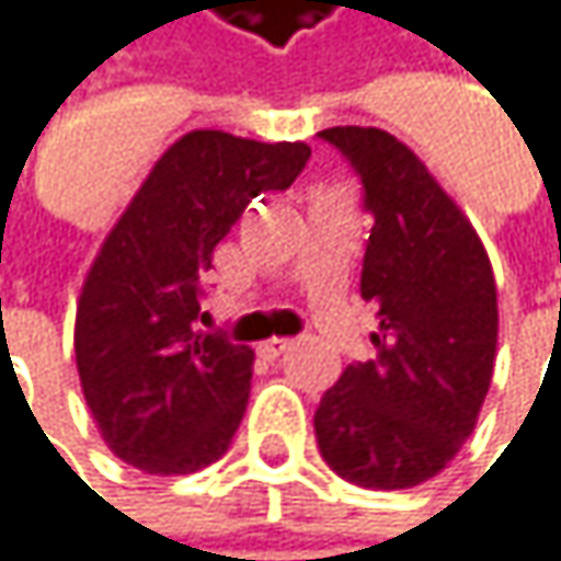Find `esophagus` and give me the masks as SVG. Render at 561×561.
Listing matches in <instances>:
<instances>
[{
	"instance_id": "1",
	"label": "esophagus",
	"mask_w": 561,
	"mask_h": 561,
	"mask_svg": "<svg viewBox=\"0 0 561 561\" xmlns=\"http://www.w3.org/2000/svg\"><path fill=\"white\" fill-rule=\"evenodd\" d=\"M287 350H294V340H284V336H274V340L261 343V356L264 359H280Z\"/></svg>"
}]
</instances>
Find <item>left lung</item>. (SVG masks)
<instances>
[{
  "label": "left lung",
  "instance_id": "1",
  "mask_svg": "<svg viewBox=\"0 0 561 561\" xmlns=\"http://www.w3.org/2000/svg\"><path fill=\"white\" fill-rule=\"evenodd\" d=\"M363 185L373 231L363 300L379 307L373 359L346 366L313 415L323 460L366 490L440 473L470 437L496 356L490 257L419 156L376 127L317 134Z\"/></svg>",
  "mask_w": 561,
  "mask_h": 561
}]
</instances>
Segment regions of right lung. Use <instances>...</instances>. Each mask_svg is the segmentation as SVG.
Here are the masks:
<instances>
[{"label": "right lung", "mask_w": 561, "mask_h": 561, "mask_svg": "<svg viewBox=\"0 0 561 561\" xmlns=\"http://www.w3.org/2000/svg\"><path fill=\"white\" fill-rule=\"evenodd\" d=\"M307 159V142L185 134L104 241L81 290L75 353L91 415L121 460L195 473L231 447L254 353L198 330L205 274L248 202L290 188Z\"/></svg>", "instance_id": "obj_1"}]
</instances>
